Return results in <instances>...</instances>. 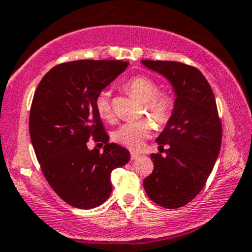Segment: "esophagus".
I'll use <instances>...</instances> for the list:
<instances>
[{
  "mask_svg": "<svg viewBox=\"0 0 252 252\" xmlns=\"http://www.w3.org/2000/svg\"><path fill=\"white\" fill-rule=\"evenodd\" d=\"M139 157H140V153H137V152H131V153H130L131 160L137 159V158H139Z\"/></svg>",
  "mask_w": 252,
  "mask_h": 252,
  "instance_id": "1",
  "label": "esophagus"
}]
</instances>
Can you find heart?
Segmentation results:
<instances>
[{"instance_id":"b5f03b06","label":"heart","mask_w":252,"mask_h":252,"mask_svg":"<svg viewBox=\"0 0 252 252\" xmlns=\"http://www.w3.org/2000/svg\"><path fill=\"white\" fill-rule=\"evenodd\" d=\"M124 88L130 94L144 102L146 112L158 124H165L174 112L175 100L169 93H158L159 87L152 78L146 76H134L124 83ZM95 107L101 118L111 121L113 110L108 92L101 91L96 95ZM152 122L141 119L137 122H128L122 124L113 133V140L130 150H139L144 145V140L153 131Z\"/></svg>"}]
</instances>
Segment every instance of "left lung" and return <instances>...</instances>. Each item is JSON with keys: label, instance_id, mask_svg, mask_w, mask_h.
Returning a JSON list of instances; mask_svg holds the SVG:
<instances>
[{"label": "left lung", "instance_id": "left-lung-1", "mask_svg": "<svg viewBox=\"0 0 252 252\" xmlns=\"http://www.w3.org/2000/svg\"><path fill=\"white\" fill-rule=\"evenodd\" d=\"M141 63L168 79L176 95L173 115L157 137L165 156L151 155L155 168L144 189L152 202L177 209L205 186L221 148L222 124L213 89L198 68L177 62Z\"/></svg>", "mask_w": 252, "mask_h": 252}]
</instances>
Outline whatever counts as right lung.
I'll return each mask as SVG.
<instances>
[{
    "label": "right lung",
    "mask_w": 252,
    "mask_h": 252,
    "mask_svg": "<svg viewBox=\"0 0 252 252\" xmlns=\"http://www.w3.org/2000/svg\"><path fill=\"white\" fill-rule=\"evenodd\" d=\"M121 60H76L54 66L37 87L29 130L42 173L54 192L70 205L93 209L112 192L111 171L130 153L108 144L95 99L128 67ZM93 137L104 151L89 150Z\"/></svg>",
    "instance_id": "obj_1"
}]
</instances>
